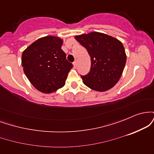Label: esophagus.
<instances>
[{
    "instance_id": "1",
    "label": "esophagus",
    "mask_w": 154,
    "mask_h": 154,
    "mask_svg": "<svg viewBox=\"0 0 154 154\" xmlns=\"http://www.w3.org/2000/svg\"><path fill=\"white\" fill-rule=\"evenodd\" d=\"M73 66H74V68H75V69L77 68V61H75V62L73 63Z\"/></svg>"
}]
</instances>
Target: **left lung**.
Returning <instances> with one entry per match:
<instances>
[{
    "instance_id": "8db88e82",
    "label": "left lung",
    "mask_w": 154,
    "mask_h": 154,
    "mask_svg": "<svg viewBox=\"0 0 154 154\" xmlns=\"http://www.w3.org/2000/svg\"><path fill=\"white\" fill-rule=\"evenodd\" d=\"M75 38L87 49L91 58V71L81 76L83 83L99 92L114 87L122 75L127 60L121 41L98 32L77 35Z\"/></svg>"
}]
</instances>
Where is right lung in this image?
Here are the masks:
<instances>
[{
	"label": "right lung",
	"mask_w": 154,
	"mask_h": 154,
	"mask_svg": "<svg viewBox=\"0 0 154 154\" xmlns=\"http://www.w3.org/2000/svg\"><path fill=\"white\" fill-rule=\"evenodd\" d=\"M63 40L55 36L39 38L23 51L22 65L24 74L34 87L51 93L65 85L73 67L61 49Z\"/></svg>",
	"instance_id": "obj_1"
}]
</instances>
